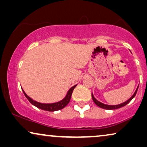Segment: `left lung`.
I'll list each match as a JSON object with an SVG mask.
<instances>
[{"instance_id": "8db88e82", "label": "left lung", "mask_w": 147, "mask_h": 147, "mask_svg": "<svg viewBox=\"0 0 147 147\" xmlns=\"http://www.w3.org/2000/svg\"><path fill=\"white\" fill-rule=\"evenodd\" d=\"M138 88V86L137 88L136 89L135 92H134V93L132 94V96L129 98V99L127 100L125 102H122V103H121V104H116V105H108V104H105L104 103H102V102H99L98 100H96V98H94V96L93 94H92V100H93L94 103H95L98 106H99V107L102 108H104V109H106V110H115V109H118V108L123 107V106H126V104L129 103V102L131 101V100L134 98V96H136V92H137Z\"/></svg>"}]
</instances>
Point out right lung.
Masks as SVG:
<instances>
[{"mask_svg": "<svg viewBox=\"0 0 147 147\" xmlns=\"http://www.w3.org/2000/svg\"><path fill=\"white\" fill-rule=\"evenodd\" d=\"M76 86H77V84H76V85H74V86H72L71 88H69V90H68L67 92V94H66L65 97H64L62 100H60V101L54 102V103H48V104L41 103V102L35 101V100H33L32 98H30L29 96H27V94L25 93V91L23 90V88H22V90H23L25 97L27 98V100H29V101L31 102V104H33V106H35L37 108H40V109L41 110H46V111L54 112V111H57V110L63 109L65 106H67V104L69 102V100H70V98H71L73 90H74V88L76 87Z\"/></svg>", "mask_w": 147, "mask_h": 147, "instance_id": "1", "label": "right lung"}]
</instances>
